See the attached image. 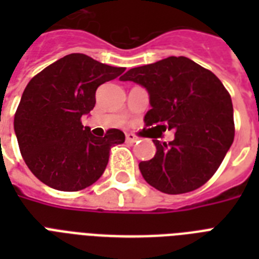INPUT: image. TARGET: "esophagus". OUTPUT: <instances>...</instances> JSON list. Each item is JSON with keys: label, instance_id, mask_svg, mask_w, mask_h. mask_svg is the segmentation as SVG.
<instances>
[{"label": "esophagus", "instance_id": "34e87169", "mask_svg": "<svg viewBox=\"0 0 259 259\" xmlns=\"http://www.w3.org/2000/svg\"><path fill=\"white\" fill-rule=\"evenodd\" d=\"M138 140H140V138H138L136 134L126 133V141H129V142H132V144H134V142H137Z\"/></svg>", "mask_w": 259, "mask_h": 259}]
</instances>
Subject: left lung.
Masks as SVG:
<instances>
[{"label":"left lung","mask_w":259,"mask_h":259,"mask_svg":"<svg viewBox=\"0 0 259 259\" xmlns=\"http://www.w3.org/2000/svg\"><path fill=\"white\" fill-rule=\"evenodd\" d=\"M149 94L146 126L175 129L168 145L153 140L156 154L140 162L146 183L169 195L191 192L211 179L234 141L231 97L222 82L184 56L136 67L121 76Z\"/></svg>","instance_id":"obj_1"}]
</instances>
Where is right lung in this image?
<instances>
[{"instance_id": "obj_1", "label": "right lung", "mask_w": 259, "mask_h": 259, "mask_svg": "<svg viewBox=\"0 0 259 259\" xmlns=\"http://www.w3.org/2000/svg\"><path fill=\"white\" fill-rule=\"evenodd\" d=\"M123 71L71 54L30 79L14 115V133L24 161L38 180L72 192L103 175L110 148L125 141V134L110 129L105 137H95L80 119L94 109L98 87Z\"/></svg>"}]
</instances>
